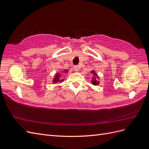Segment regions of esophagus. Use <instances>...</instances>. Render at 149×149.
<instances>
[{"label":"esophagus","mask_w":149,"mask_h":149,"mask_svg":"<svg viewBox=\"0 0 149 149\" xmlns=\"http://www.w3.org/2000/svg\"><path fill=\"white\" fill-rule=\"evenodd\" d=\"M79 68H80V66L79 65H76L74 66V70L76 71H78L79 70Z\"/></svg>","instance_id":"esophagus-1"}]
</instances>
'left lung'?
Masks as SVG:
<instances>
[{
	"instance_id": "obj_1",
	"label": "left lung",
	"mask_w": 149,
	"mask_h": 149,
	"mask_svg": "<svg viewBox=\"0 0 149 149\" xmlns=\"http://www.w3.org/2000/svg\"><path fill=\"white\" fill-rule=\"evenodd\" d=\"M91 73L93 74V78L91 79V83L94 86L98 85L100 83V81H98V79H100V77H99L98 75L97 74V73H96L95 71H94V70L91 71Z\"/></svg>"
}]
</instances>
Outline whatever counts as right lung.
Instances as JSON below:
<instances>
[{
  "label": "right lung",
  "instance_id": "obj_1",
  "mask_svg": "<svg viewBox=\"0 0 149 149\" xmlns=\"http://www.w3.org/2000/svg\"><path fill=\"white\" fill-rule=\"evenodd\" d=\"M63 72L65 73H67L68 72V70H65L64 71H63ZM64 79L61 78V74H60L59 73H56L55 75V77H54L53 79V83H61V81H63Z\"/></svg>",
  "mask_w": 149,
  "mask_h": 149
}]
</instances>
